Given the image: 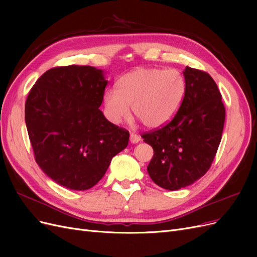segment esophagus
I'll return each instance as SVG.
<instances>
[{
	"mask_svg": "<svg viewBox=\"0 0 257 257\" xmlns=\"http://www.w3.org/2000/svg\"><path fill=\"white\" fill-rule=\"evenodd\" d=\"M130 142H131V144H137V143L141 142V137H139L136 134H134V133H131V135H130Z\"/></svg>",
	"mask_w": 257,
	"mask_h": 257,
	"instance_id": "esophagus-1",
	"label": "esophagus"
}]
</instances>
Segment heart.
<instances>
[{"label": "heart", "instance_id": "heart-1", "mask_svg": "<svg viewBox=\"0 0 257 257\" xmlns=\"http://www.w3.org/2000/svg\"><path fill=\"white\" fill-rule=\"evenodd\" d=\"M185 92L184 76L176 69L137 68L121 77L118 91H105V112L112 123L120 124L130 116L132 105L145 126L158 128L176 115Z\"/></svg>", "mask_w": 257, "mask_h": 257}]
</instances>
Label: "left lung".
<instances>
[{
	"label": "left lung",
	"mask_w": 257,
	"mask_h": 257,
	"mask_svg": "<svg viewBox=\"0 0 257 257\" xmlns=\"http://www.w3.org/2000/svg\"><path fill=\"white\" fill-rule=\"evenodd\" d=\"M183 76L186 92L173 120L143 135L154 151L148 174L155 184L169 191L191 185L208 172L225 121L222 95L212 77L189 66Z\"/></svg>",
	"instance_id": "obj_1"
}]
</instances>
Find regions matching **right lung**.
<instances>
[{"mask_svg": "<svg viewBox=\"0 0 257 257\" xmlns=\"http://www.w3.org/2000/svg\"><path fill=\"white\" fill-rule=\"evenodd\" d=\"M107 83L103 69L61 66L43 74L28 95L26 124L35 161L66 189H91L127 147L128 132L98 109Z\"/></svg>", "mask_w": 257, "mask_h": 257, "instance_id": "add662e5", "label": "right lung"}]
</instances>
